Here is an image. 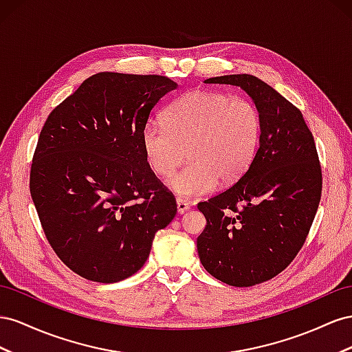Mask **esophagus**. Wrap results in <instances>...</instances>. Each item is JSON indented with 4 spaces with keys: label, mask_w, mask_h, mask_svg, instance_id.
Here are the masks:
<instances>
[{
    "label": "esophagus",
    "mask_w": 352,
    "mask_h": 352,
    "mask_svg": "<svg viewBox=\"0 0 352 352\" xmlns=\"http://www.w3.org/2000/svg\"><path fill=\"white\" fill-rule=\"evenodd\" d=\"M188 209H190V204L186 202V200L178 197L177 199V210H178V214H186Z\"/></svg>",
    "instance_id": "esophagus-1"
}]
</instances>
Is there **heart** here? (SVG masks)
Listing matches in <instances>:
<instances>
[{
  "label": "heart",
  "instance_id": "1",
  "mask_svg": "<svg viewBox=\"0 0 352 352\" xmlns=\"http://www.w3.org/2000/svg\"><path fill=\"white\" fill-rule=\"evenodd\" d=\"M162 120L164 125L150 120L143 126L142 148L159 177L173 174L187 157L186 166L168 179L179 197L206 195L218 182H237L254 162L263 134L258 107L224 93H187L165 109Z\"/></svg>",
  "mask_w": 352,
  "mask_h": 352
}]
</instances>
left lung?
Instances as JSON below:
<instances>
[{
  "label": "left lung",
  "instance_id": "8db88e82",
  "mask_svg": "<svg viewBox=\"0 0 352 352\" xmlns=\"http://www.w3.org/2000/svg\"><path fill=\"white\" fill-rule=\"evenodd\" d=\"M236 85L263 119L249 169L226 192L200 202L206 227L197 237L200 263L236 287L276 277L302 248L321 197V168L313 134L300 110L254 75L209 78Z\"/></svg>",
  "mask_w": 352,
  "mask_h": 352
}]
</instances>
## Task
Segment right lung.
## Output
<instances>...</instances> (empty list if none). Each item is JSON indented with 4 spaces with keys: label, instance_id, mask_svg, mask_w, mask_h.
Returning <instances> with one entry per match:
<instances>
[{
    "label": "right lung",
    "instance_id": "1",
    "mask_svg": "<svg viewBox=\"0 0 352 352\" xmlns=\"http://www.w3.org/2000/svg\"><path fill=\"white\" fill-rule=\"evenodd\" d=\"M177 87L166 76L100 72L45 120L29 188L48 243L87 280L135 274L177 214L142 148L150 112Z\"/></svg>",
    "mask_w": 352,
    "mask_h": 352
}]
</instances>
